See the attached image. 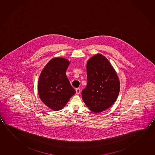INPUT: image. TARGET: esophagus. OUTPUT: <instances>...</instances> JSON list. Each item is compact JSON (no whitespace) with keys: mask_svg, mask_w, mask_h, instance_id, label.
I'll list each match as a JSON object with an SVG mask.
<instances>
[{"mask_svg":"<svg viewBox=\"0 0 155 155\" xmlns=\"http://www.w3.org/2000/svg\"><path fill=\"white\" fill-rule=\"evenodd\" d=\"M76 92L77 94H79L81 93V89L79 88H77L76 89Z\"/></svg>","mask_w":155,"mask_h":155,"instance_id":"esophagus-1","label":"esophagus"}]
</instances>
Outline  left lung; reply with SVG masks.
<instances>
[{
	"label": "left lung",
	"mask_w": 155,
	"mask_h": 155,
	"mask_svg": "<svg viewBox=\"0 0 155 155\" xmlns=\"http://www.w3.org/2000/svg\"><path fill=\"white\" fill-rule=\"evenodd\" d=\"M87 84L81 92L88 109L99 113L114 104L120 84L117 72L107 58L100 54L90 58L86 64Z\"/></svg>",
	"instance_id": "obj_1"
}]
</instances>
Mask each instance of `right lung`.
<instances>
[{"mask_svg":"<svg viewBox=\"0 0 155 155\" xmlns=\"http://www.w3.org/2000/svg\"><path fill=\"white\" fill-rule=\"evenodd\" d=\"M70 63L65 58H53L44 67L39 77V97L44 104L54 111L63 108L76 93L66 75Z\"/></svg>","mask_w":155,"mask_h":155,"instance_id":"right-lung-1","label":"right lung"}]
</instances>
